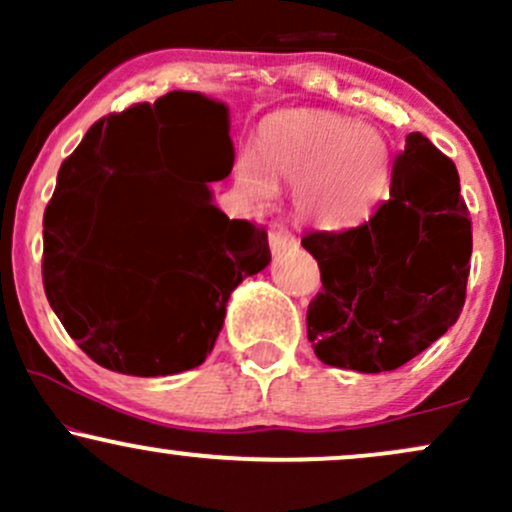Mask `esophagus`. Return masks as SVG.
I'll return each mask as SVG.
<instances>
[{
    "instance_id": "34e87169",
    "label": "esophagus",
    "mask_w": 512,
    "mask_h": 512,
    "mask_svg": "<svg viewBox=\"0 0 512 512\" xmlns=\"http://www.w3.org/2000/svg\"><path fill=\"white\" fill-rule=\"evenodd\" d=\"M296 245H298L296 236H293L284 223H272V226H269V248H272V252L293 250Z\"/></svg>"
}]
</instances>
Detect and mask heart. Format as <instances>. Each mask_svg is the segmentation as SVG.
<instances>
[{
    "label": "heart",
    "instance_id": "b5f03b06",
    "mask_svg": "<svg viewBox=\"0 0 512 512\" xmlns=\"http://www.w3.org/2000/svg\"><path fill=\"white\" fill-rule=\"evenodd\" d=\"M392 154L378 129L325 110H281L257 132L255 154L233 158V180L250 202H267L274 180L293 185L305 219L349 228L387 197Z\"/></svg>",
    "mask_w": 512,
    "mask_h": 512
}]
</instances>
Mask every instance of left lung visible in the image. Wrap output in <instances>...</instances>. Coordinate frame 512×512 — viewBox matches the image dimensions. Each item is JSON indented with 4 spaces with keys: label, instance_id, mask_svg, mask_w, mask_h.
<instances>
[{
    "label": "left lung",
    "instance_id": "1",
    "mask_svg": "<svg viewBox=\"0 0 512 512\" xmlns=\"http://www.w3.org/2000/svg\"><path fill=\"white\" fill-rule=\"evenodd\" d=\"M301 243L320 267L308 339L327 366L395 370L462 313L472 219L455 163L421 132H411L395 156L390 199L368 221L310 231Z\"/></svg>",
    "mask_w": 512,
    "mask_h": 512
}]
</instances>
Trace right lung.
Returning <instances> with one entry per match:
<instances>
[{
  "label": "right lung",
  "mask_w": 512,
  "mask_h": 512,
  "mask_svg": "<svg viewBox=\"0 0 512 512\" xmlns=\"http://www.w3.org/2000/svg\"><path fill=\"white\" fill-rule=\"evenodd\" d=\"M182 125L209 127L233 156L226 105L170 91L88 129L45 207V296L79 349L115 373L156 378L199 366L231 291L272 260L262 226L228 219L204 180L161 170L180 166L161 137Z\"/></svg>",
  "instance_id": "1"
}]
</instances>
